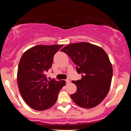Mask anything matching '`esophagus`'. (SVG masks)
<instances>
[{
  "instance_id": "34e87169",
  "label": "esophagus",
  "mask_w": 131,
  "mask_h": 131,
  "mask_svg": "<svg viewBox=\"0 0 131 131\" xmlns=\"http://www.w3.org/2000/svg\"><path fill=\"white\" fill-rule=\"evenodd\" d=\"M66 84H68L70 83V80L69 79H66Z\"/></svg>"
}]
</instances>
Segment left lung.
Listing matches in <instances>:
<instances>
[{"label": "left lung", "mask_w": 131, "mask_h": 131, "mask_svg": "<svg viewBox=\"0 0 131 131\" xmlns=\"http://www.w3.org/2000/svg\"><path fill=\"white\" fill-rule=\"evenodd\" d=\"M61 51L65 52L77 65L82 78L74 81L76 92L71 94L74 102L81 107L91 108L101 103L109 91L113 68L102 48L86 42L68 44Z\"/></svg>", "instance_id": "8db88e82"}]
</instances>
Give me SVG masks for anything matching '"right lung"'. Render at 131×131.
<instances>
[{"label":"right lung","instance_id":"add662e5","mask_svg":"<svg viewBox=\"0 0 131 131\" xmlns=\"http://www.w3.org/2000/svg\"><path fill=\"white\" fill-rule=\"evenodd\" d=\"M63 45H37L24 53L19 61L17 83L24 101L36 110L54 106L65 80H48L46 73L51 68L54 55Z\"/></svg>","mask_w":131,"mask_h":131}]
</instances>
